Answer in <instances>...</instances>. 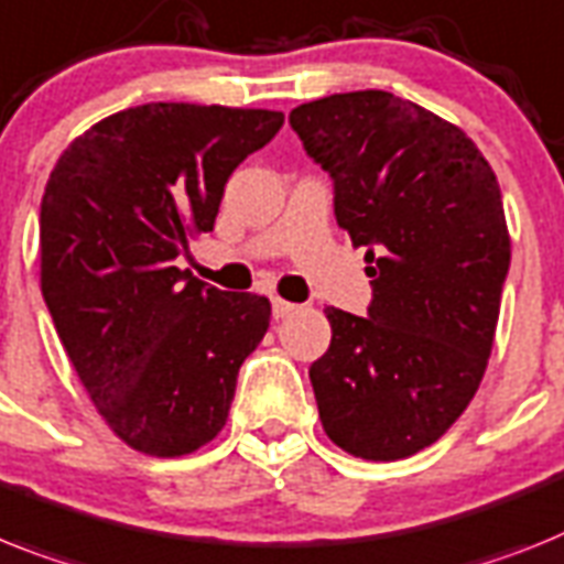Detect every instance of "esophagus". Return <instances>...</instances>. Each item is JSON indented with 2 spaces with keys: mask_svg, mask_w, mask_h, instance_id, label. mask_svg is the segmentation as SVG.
<instances>
[{
  "mask_svg": "<svg viewBox=\"0 0 564 564\" xmlns=\"http://www.w3.org/2000/svg\"><path fill=\"white\" fill-rule=\"evenodd\" d=\"M295 310H297V306L290 304V301H283V297H272V315H274V318H290Z\"/></svg>",
  "mask_w": 564,
  "mask_h": 564,
  "instance_id": "esophagus-1",
  "label": "esophagus"
}]
</instances>
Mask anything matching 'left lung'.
Segmentation results:
<instances>
[{
  "instance_id": "obj_1",
  "label": "left lung",
  "mask_w": 564,
  "mask_h": 564,
  "mask_svg": "<svg viewBox=\"0 0 564 564\" xmlns=\"http://www.w3.org/2000/svg\"><path fill=\"white\" fill-rule=\"evenodd\" d=\"M290 122L372 278L367 318L326 310L321 424L349 456H413L465 413L494 349L510 267L499 183L465 131L390 91L333 94Z\"/></svg>"
}]
</instances>
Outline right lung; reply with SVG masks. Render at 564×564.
Listing matches in <instances>:
<instances>
[{"instance_id": "add662e5", "label": "right lung", "mask_w": 564, "mask_h": 564, "mask_svg": "<svg viewBox=\"0 0 564 564\" xmlns=\"http://www.w3.org/2000/svg\"><path fill=\"white\" fill-rule=\"evenodd\" d=\"M283 126L267 108L149 102L79 134L40 209V283L85 392L117 438L158 458L209 444L269 297L177 269L215 229L226 180Z\"/></svg>"}]
</instances>
